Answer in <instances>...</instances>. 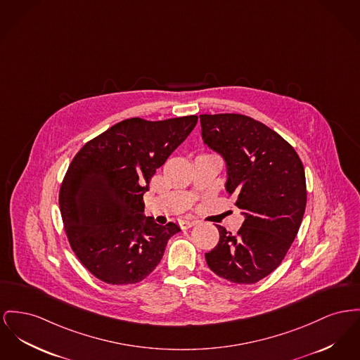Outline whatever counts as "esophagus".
I'll list each match as a JSON object with an SVG mask.
<instances>
[{
    "mask_svg": "<svg viewBox=\"0 0 360 360\" xmlns=\"http://www.w3.org/2000/svg\"><path fill=\"white\" fill-rule=\"evenodd\" d=\"M195 224H197V221L195 220H191V219H185V220L179 221L181 229H191V227L195 226Z\"/></svg>",
    "mask_w": 360,
    "mask_h": 360,
    "instance_id": "34e87169",
    "label": "esophagus"
}]
</instances>
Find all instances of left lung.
Returning <instances> with one entry per match:
<instances>
[{"label": "left lung", "mask_w": 360, "mask_h": 360, "mask_svg": "<svg viewBox=\"0 0 360 360\" xmlns=\"http://www.w3.org/2000/svg\"><path fill=\"white\" fill-rule=\"evenodd\" d=\"M202 139L227 162V194L246 219L236 233L221 226L205 259L212 272L236 284L272 274L297 235L307 202L304 169L294 147L243 114L200 115Z\"/></svg>", "instance_id": "left-lung-1"}]
</instances>
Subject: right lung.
Returning a JSON list of instances; mask_svg holds the SVG:
<instances>
[{
    "instance_id": "1",
    "label": "right lung",
    "mask_w": 360,
    "mask_h": 360,
    "mask_svg": "<svg viewBox=\"0 0 360 360\" xmlns=\"http://www.w3.org/2000/svg\"><path fill=\"white\" fill-rule=\"evenodd\" d=\"M197 120H124L73 158L60 188V210L73 253L96 278L112 285L144 280L181 231L172 221L160 226L146 219L143 195Z\"/></svg>"
}]
</instances>
